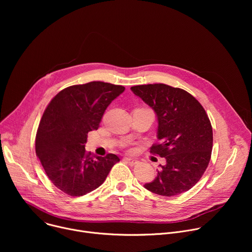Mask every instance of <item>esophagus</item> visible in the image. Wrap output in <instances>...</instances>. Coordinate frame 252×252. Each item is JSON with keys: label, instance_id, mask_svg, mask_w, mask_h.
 <instances>
[{"label": "esophagus", "instance_id": "1", "mask_svg": "<svg viewBox=\"0 0 252 252\" xmlns=\"http://www.w3.org/2000/svg\"><path fill=\"white\" fill-rule=\"evenodd\" d=\"M124 160H125L126 163H128L129 165H134V164L137 163V160H136V159L130 158H125Z\"/></svg>", "mask_w": 252, "mask_h": 252}]
</instances>
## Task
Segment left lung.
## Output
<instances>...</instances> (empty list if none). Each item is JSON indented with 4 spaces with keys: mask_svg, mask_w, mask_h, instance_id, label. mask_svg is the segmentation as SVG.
Here are the masks:
<instances>
[{
    "mask_svg": "<svg viewBox=\"0 0 252 252\" xmlns=\"http://www.w3.org/2000/svg\"><path fill=\"white\" fill-rule=\"evenodd\" d=\"M130 90L155 111L159 142L151 153L165 158L158 176L145 188L162 196L188 191L201 178L211 157L212 127L204 109L185 90L164 84Z\"/></svg>",
    "mask_w": 252,
    "mask_h": 252,
    "instance_id": "8db88e82",
    "label": "left lung"
}]
</instances>
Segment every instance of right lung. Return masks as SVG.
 Wrapping results in <instances>:
<instances>
[{"instance_id":"obj_1","label":"right lung","mask_w":252,"mask_h":252,"mask_svg":"<svg viewBox=\"0 0 252 252\" xmlns=\"http://www.w3.org/2000/svg\"><path fill=\"white\" fill-rule=\"evenodd\" d=\"M125 87L102 82L68 87L49 103L35 135V154L50 181L70 196L85 195L103 184L114 154L91 156L85 150L88 132L97 129L111 102Z\"/></svg>"}]
</instances>
